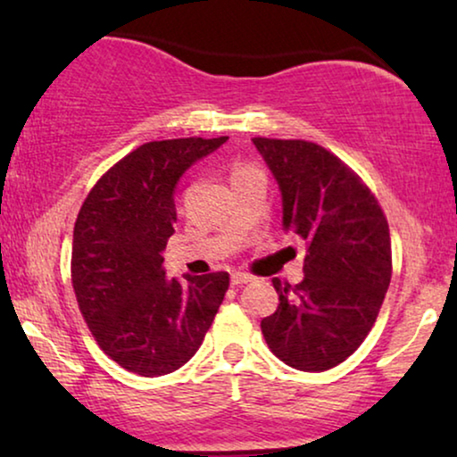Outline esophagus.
Returning <instances> with one entry per match:
<instances>
[{
    "label": "esophagus",
    "instance_id": "obj_1",
    "mask_svg": "<svg viewBox=\"0 0 457 457\" xmlns=\"http://www.w3.org/2000/svg\"><path fill=\"white\" fill-rule=\"evenodd\" d=\"M249 280H252V277L245 272H233V277H230V283L233 285H245V283H249Z\"/></svg>",
    "mask_w": 457,
    "mask_h": 457
}]
</instances>
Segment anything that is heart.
Instances as JSON below:
<instances>
[{"instance_id": "1", "label": "heart", "mask_w": 457, "mask_h": 457, "mask_svg": "<svg viewBox=\"0 0 457 457\" xmlns=\"http://www.w3.org/2000/svg\"><path fill=\"white\" fill-rule=\"evenodd\" d=\"M249 168H253V166H249V164H235V168H233V174H237V172H243V170H249ZM233 174H230V177H233Z\"/></svg>"}]
</instances>
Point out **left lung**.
I'll return each instance as SVG.
<instances>
[{"label":"left lung","mask_w":457,"mask_h":457,"mask_svg":"<svg viewBox=\"0 0 457 457\" xmlns=\"http://www.w3.org/2000/svg\"><path fill=\"white\" fill-rule=\"evenodd\" d=\"M283 195V227L308 247L303 280L272 278L278 308L262 335L287 366L322 372L347 360L377 322L393 262L385 212L368 185L322 145L253 137Z\"/></svg>","instance_id":"1"}]
</instances>
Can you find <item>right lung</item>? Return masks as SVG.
<instances>
[{"label":"right lung","mask_w":457,"mask_h":457,"mask_svg":"<svg viewBox=\"0 0 457 457\" xmlns=\"http://www.w3.org/2000/svg\"><path fill=\"white\" fill-rule=\"evenodd\" d=\"M228 137L149 141L93 185L74 222L71 277L79 310L102 352L141 377L187 364L214 322L228 272L166 278L180 174Z\"/></svg>","instance_id":"right-lung-1"}]
</instances>
